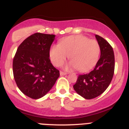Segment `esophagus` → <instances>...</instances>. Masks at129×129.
I'll return each mask as SVG.
<instances>
[{
    "mask_svg": "<svg viewBox=\"0 0 129 129\" xmlns=\"http://www.w3.org/2000/svg\"><path fill=\"white\" fill-rule=\"evenodd\" d=\"M67 73L64 72H62V71H60V75H61V76H64V75H67Z\"/></svg>",
    "mask_w": 129,
    "mask_h": 129,
    "instance_id": "34e87169",
    "label": "esophagus"
}]
</instances>
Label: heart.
<instances>
[{"instance_id":"b5f03b06","label":"heart","mask_w":129,"mask_h":129,"mask_svg":"<svg viewBox=\"0 0 129 129\" xmlns=\"http://www.w3.org/2000/svg\"><path fill=\"white\" fill-rule=\"evenodd\" d=\"M100 53V47L97 41L84 35H72L51 48L50 58L53 65L58 67L62 65L69 55L71 61L66 68H76L78 71L86 72L94 67Z\"/></svg>"}]
</instances>
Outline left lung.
Instances as JSON below:
<instances>
[{"label": "left lung", "instance_id": "1", "mask_svg": "<svg viewBox=\"0 0 129 129\" xmlns=\"http://www.w3.org/2000/svg\"><path fill=\"white\" fill-rule=\"evenodd\" d=\"M100 47L101 56L92 71L79 75L73 87L79 95L86 100L95 98L105 91L114 72L115 59L112 47L100 35H95Z\"/></svg>", "mask_w": 129, "mask_h": 129}]
</instances>
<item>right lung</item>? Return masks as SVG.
Returning a JSON list of instances; mask_svg holds the SVG:
<instances>
[{
    "mask_svg": "<svg viewBox=\"0 0 129 129\" xmlns=\"http://www.w3.org/2000/svg\"><path fill=\"white\" fill-rule=\"evenodd\" d=\"M55 36L35 33L19 45L15 55V81L20 90L30 98L37 100L46 95L59 77V71L49 58Z\"/></svg>",
    "mask_w": 129,
    "mask_h": 129,
    "instance_id": "right-lung-1",
    "label": "right lung"
}]
</instances>
